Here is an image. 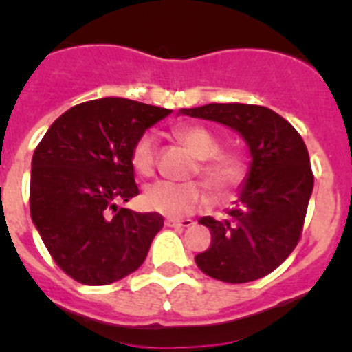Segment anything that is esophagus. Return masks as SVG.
Returning <instances> with one entry per match:
<instances>
[{"label": "esophagus", "instance_id": "1", "mask_svg": "<svg viewBox=\"0 0 352 352\" xmlns=\"http://www.w3.org/2000/svg\"><path fill=\"white\" fill-rule=\"evenodd\" d=\"M166 226H169V227H190V226H194V220H190V219H169L166 222Z\"/></svg>", "mask_w": 352, "mask_h": 352}]
</instances>
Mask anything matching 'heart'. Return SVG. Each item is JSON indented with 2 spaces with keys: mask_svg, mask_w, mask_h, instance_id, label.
I'll list each match as a JSON object with an SVG mask.
<instances>
[{
  "mask_svg": "<svg viewBox=\"0 0 352 352\" xmlns=\"http://www.w3.org/2000/svg\"><path fill=\"white\" fill-rule=\"evenodd\" d=\"M174 135L199 160V174L214 195L227 199L241 188L248 176V166L241 155L219 153L220 142L214 133L201 125H182ZM133 170L139 176H151L157 167V144L151 133H142L132 148ZM210 203V195L201 183L162 182L149 185L144 192V206L170 219H182Z\"/></svg>",
  "mask_w": 352,
  "mask_h": 352,
  "instance_id": "heart-1",
  "label": "heart"
}]
</instances>
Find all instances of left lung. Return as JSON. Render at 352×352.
I'll use <instances>...</instances> for the list:
<instances>
[{
	"instance_id": "left-lung-1",
	"label": "left lung",
	"mask_w": 352,
	"mask_h": 352,
	"mask_svg": "<svg viewBox=\"0 0 352 352\" xmlns=\"http://www.w3.org/2000/svg\"><path fill=\"white\" fill-rule=\"evenodd\" d=\"M182 114L222 123L245 139L250 169L227 220L203 217L208 250L195 256L211 278L245 284L278 268L296 248L314 188L307 146L296 129L263 105L208 104Z\"/></svg>"
}]
</instances>
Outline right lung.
Masks as SVG:
<instances>
[{
  "label": "right lung",
  "instance_id": "obj_1",
  "mask_svg": "<svg viewBox=\"0 0 352 352\" xmlns=\"http://www.w3.org/2000/svg\"><path fill=\"white\" fill-rule=\"evenodd\" d=\"M170 113L116 96L89 100L61 114L36 146L31 220L54 263L74 280L113 284L144 263L164 219L120 204L139 194L133 144Z\"/></svg>",
  "mask_w": 352,
  "mask_h": 352
}]
</instances>
